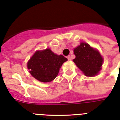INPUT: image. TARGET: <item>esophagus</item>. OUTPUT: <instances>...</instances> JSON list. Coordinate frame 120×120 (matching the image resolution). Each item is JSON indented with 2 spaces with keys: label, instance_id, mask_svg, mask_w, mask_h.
I'll return each mask as SVG.
<instances>
[{
  "label": "esophagus",
  "instance_id": "obj_1",
  "mask_svg": "<svg viewBox=\"0 0 120 120\" xmlns=\"http://www.w3.org/2000/svg\"><path fill=\"white\" fill-rule=\"evenodd\" d=\"M67 58H68V60H69V61H70V60H71V57L70 56H68L67 57Z\"/></svg>",
  "mask_w": 120,
  "mask_h": 120
}]
</instances>
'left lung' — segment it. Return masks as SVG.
Instances as JSON below:
<instances>
[{
	"label": "left lung",
	"mask_w": 120,
	"mask_h": 120,
	"mask_svg": "<svg viewBox=\"0 0 120 120\" xmlns=\"http://www.w3.org/2000/svg\"><path fill=\"white\" fill-rule=\"evenodd\" d=\"M76 58L74 63L82 71L85 76H94L101 69L103 59L99 52L88 44L81 42L74 49Z\"/></svg>",
	"instance_id": "left-lung-1"
}]
</instances>
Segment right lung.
<instances>
[{"mask_svg": "<svg viewBox=\"0 0 120 120\" xmlns=\"http://www.w3.org/2000/svg\"><path fill=\"white\" fill-rule=\"evenodd\" d=\"M67 58L57 55L49 49L35 52L27 63L30 75L41 82L52 81L58 75L59 69Z\"/></svg>", "mask_w": 120, "mask_h": 120, "instance_id": "right-lung-1", "label": "right lung"}]
</instances>
